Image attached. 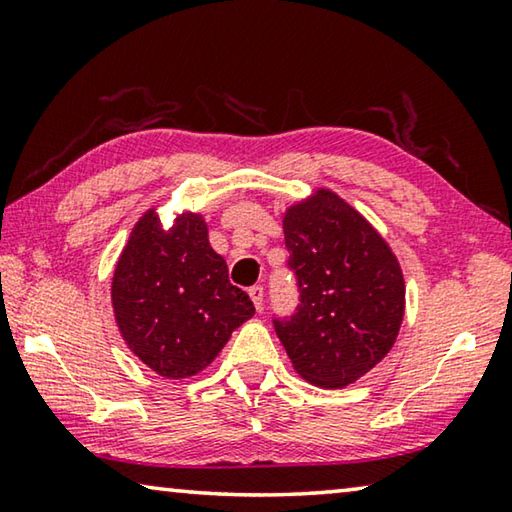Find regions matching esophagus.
Instances as JSON below:
<instances>
[{"instance_id": "1", "label": "esophagus", "mask_w": 512, "mask_h": 512, "mask_svg": "<svg viewBox=\"0 0 512 512\" xmlns=\"http://www.w3.org/2000/svg\"><path fill=\"white\" fill-rule=\"evenodd\" d=\"M248 296H250V300H253V305H255V309H257V311L262 309V302H264V289L259 287V284H255V287H250V289H248Z\"/></svg>"}]
</instances>
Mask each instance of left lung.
I'll list each match as a JSON object with an SVG mask.
<instances>
[{"instance_id":"8db88e82","label":"left lung","mask_w":512,"mask_h":512,"mask_svg":"<svg viewBox=\"0 0 512 512\" xmlns=\"http://www.w3.org/2000/svg\"><path fill=\"white\" fill-rule=\"evenodd\" d=\"M300 305L275 320L293 370L320 388H343L391 352L406 305L402 266L388 241L332 189L282 216Z\"/></svg>"}]
</instances>
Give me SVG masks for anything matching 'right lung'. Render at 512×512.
Returning <instances> with one entry per match:
<instances>
[{
    "label": "right lung",
    "instance_id": "1",
    "mask_svg": "<svg viewBox=\"0 0 512 512\" xmlns=\"http://www.w3.org/2000/svg\"><path fill=\"white\" fill-rule=\"evenodd\" d=\"M110 298L128 350L167 379L205 370L255 314L210 246L203 214L183 212L164 228L155 207L133 225L112 273Z\"/></svg>",
    "mask_w": 512,
    "mask_h": 512
}]
</instances>
